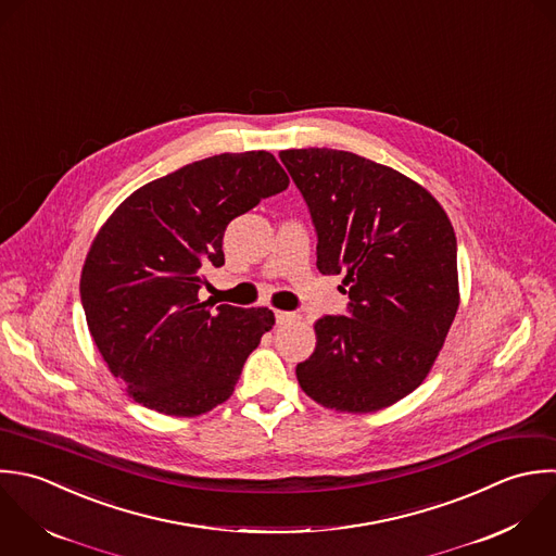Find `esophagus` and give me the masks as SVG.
I'll return each mask as SVG.
<instances>
[{"label": "esophagus", "instance_id": "obj_1", "mask_svg": "<svg viewBox=\"0 0 556 556\" xmlns=\"http://www.w3.org/2000/svg\"><path fill=\"white\" fill-rule=\"evenodd\" d=\"M275 318H277V325H286V323L296 320L299 316L292 314V312H281V309H277V312H275Z\"/></svg>", "mask_w": 556, "mask_h": 556}]
</instances>
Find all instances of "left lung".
Segmentation results:
<instances>
[{
  "mask_svg": "<svg viewBox=\"0 0 556 556\" xmlns=\"http://www.w3.org/2000/svg\"><path fill=\"white\" fill-rule=\"evenodd\" d=\"M318 231V270L344 275L351 316L316 323L296 366L318 405L372 414L431 372L459 309L457 238L440 201L407 175L338 149L279 153Z\"/></svg>",
  "mask_w": 556,
  "mask_h": 556,
  "instance_id": "8db88e82",
  "label": "left lung"
}]
</instances>
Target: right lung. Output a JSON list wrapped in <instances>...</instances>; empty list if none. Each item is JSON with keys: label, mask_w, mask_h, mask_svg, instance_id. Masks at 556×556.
I'll return each instance as SVG.
<instances>
[{"label": "right lung", "mask_w": 556, "mask_h": 556, "mask_svg": "<svg viewBox=\"0 0 556 556\" xmlns=\"http://www.w3.org/2000/svg\"><path fill=\"white\" fill-rule=\"evenodd\" d=\"M268 151L220 153L134 190L97 231L79 277L90 336L127 394L164 416L225 403L273 329L268 307L199 301L205 266H223L227 225L286 190Z\"/></svg>", "instance_id": "obj_1"}]
</instances>
